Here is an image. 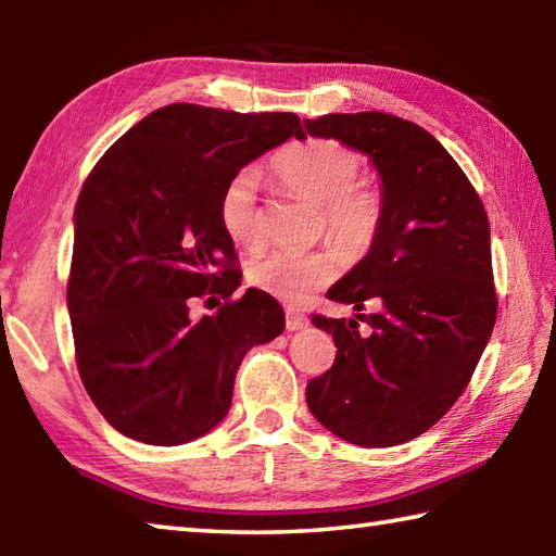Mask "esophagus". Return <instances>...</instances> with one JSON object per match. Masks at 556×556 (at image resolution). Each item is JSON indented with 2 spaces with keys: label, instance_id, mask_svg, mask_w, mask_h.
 <instances>
[{
  "label": "esophagus",
  "instance_id": "34e87169",
  "mask_svg": "<svg viewBox=\"0 0 556 556\" xmlns=\"http://www.w3.org/2000/svg\"><path fill=\"white\" fill-rule=\"evenodd\" d=\"M306 326V316L294 312V308H287V328L289 331H299V328Z\"/></svg>",
  "mask_w": 556,
  "mask_h": 556
}]
</instances>
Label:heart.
Masks as SVG:
<instances>
[{
	"mask_svg": "<svg viewBox=\"0 0 556 556\" xmlns=\"http://www.w3.org/2000/svg\"><path fill=\"white\" fill-rule=\"evenodd\" d=\"M269 172L285 191L301 195L321 208L326 235L345 257H361L370 250L382 225L384 199L372 181L355 178L361 172V154L333 139H306L289 144L271 156ZM220 223L240 248H260L265 230L257 205L255 174L232 176L220 195ZM338 275L333 252L275 250L255 260L248 281L267 294L299 301L308 291Z\"/></svg>",
	"mask_w": 556,
	"mask_h": 556,
	"instance_id": "b5f03b06",
	"label": "heart"
}]
</instances>
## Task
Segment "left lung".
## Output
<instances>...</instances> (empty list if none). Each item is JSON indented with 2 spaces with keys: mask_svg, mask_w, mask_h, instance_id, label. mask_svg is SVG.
Returning a JSON list of instances; mask_svg holds the SVG:
<instances>
[{
  "mask_svg": "<svg viewBox=\"0 0 556 556\" xmlns=\"http://www.w3.org/2000/svg\"><path fill=\"white\" fill-rule=\"evenodd\" d=\"M304 125L368 154L384 199L370 252L326 294L353 304L355 318L312 316L338 351L331 370L308 380V409L351 444L397 446L454 407L493 333L491 225L454 156L414 122L355 112ZM357 320L374 331L363 337Z\"/></svg>",
  "mask_w": 556,
  "mask_h": 556,
  "instance_id": "obj_1",
  "label": "left lung"
}]
</instances>
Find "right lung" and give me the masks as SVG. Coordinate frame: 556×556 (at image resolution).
Listing matches in <instances>:
<instances>
[{"label":"right lung","mask_w":556,"mask_h":556,"mask_svg":"<svg viewBox=\"0 0 556 556\" xmlns=\"http://www.w3.org/2000/svg\"><path fill=\"white\" fill-rule=\"evenodd\" d=\"M291 135L306 139L294 112L176 102L125 131L83 184L65 296L80 380L119 434L152 446L208 434L244 353L285 331L267 291L232 299L242 271L220 195ZM208 293L226 301L195 323L190 301Z\"/></svg>","instance_id":"add662e5"}]
</instances>
